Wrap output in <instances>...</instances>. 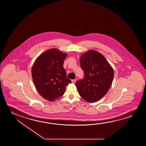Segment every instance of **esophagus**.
<instances>
[{"label":"esophagus","instance_id":"obj_1","mask_svg":"<svg viewBox=\"0 0 146 146\" xmlns=\"http://www.w3.org/2000/svg\"><path fill=\"white\" fill-rule=\"evenodd\" d=\"M76 82V80H72V84H75Z\"/></svg>","mask_w":146,"mask_h":146}]
</instances>
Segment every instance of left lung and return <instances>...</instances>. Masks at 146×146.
Segmentation results:
<instances>
[{"mask_svg": "<svg viewBox=\"0 0 146 146\" xmlns=\"http://www.w3.org/2000/svg\"><path fill=\"white\" fill-rule=\"evenodd\" d=\"M80 60L84 78L76 83L78 92L86 102H97L111 88L113 69L102 54L93 50L82 54Z\"/></svg>", "mask_w": 146, "mask_h": 146, "instance_id": "8db88e82", "label": "left lung"}]
</instances>
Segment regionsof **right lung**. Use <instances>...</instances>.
<instances>
[{
	"label": "right lung",
	"instance_id": "1",
	"mask_svg": "<svg viewBox=\"0 0 146 146\" xmlns=\"http://www.w3.org/2000/svg\"><path fill=\"white\" fill-rule=\"evenodd\" d=\"M67 54L57 49L48 50L35 60L31 70L33 81L40 95L54 102L62 96L71 83L63 68Z\"/></svg>",
	"mask_w": 146,
	"mask_h": 146
}]
</instances>
